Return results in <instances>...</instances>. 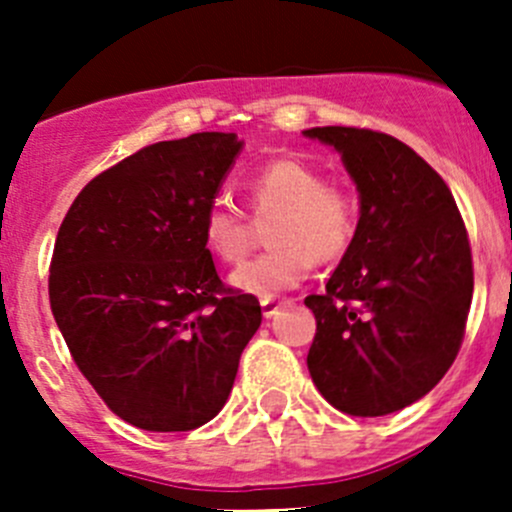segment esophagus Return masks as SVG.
Returning <instances> with one entry per match:
<instances>
[{
  "mask_svg": "<svg viewBox=\"0 0 512 512\" xmlns=\"http://www.w3.org/2000/svg\"><path fill=\"white\" fill-rule=\"evenodd\" d=\"M262 314H265V319H272L277 312H280L282 302H275V299H262Z\"/></svg>",
  "mask_w": 512,
  "mask_h": 512,
  "instance_id": "obj_1",
  "label": "esophagus"
}]
</instances>
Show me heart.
<instances>
[{"instance_id": "b5f03b06", "label": "heart", "mask_w": 512, "mask_h": 512, "mask_svg": "<svg viewBox=\"0 0 512 512\" xmlns=\"http://www.w3.org/2000/svg\"><path fill=\"white\" fill-rule=\"evenodd\" d=\"M247 200L260 218L275 215L267 240L272 250L245 262L230 285L260 299H275L302 285L314 262L347 255L359 227V203L347 188L327 185L319 168L277 158L247 180ZM203 242L218 260L237 265L250 250V223L237 208L213 203L203 215Z\"/></svg>"}]
</instances>
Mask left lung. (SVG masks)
Instances as JSON below:
<instances>
[{
    "mask_svg": "<svg viewBox=\"0 0 512 512\" xmlns=\"http://www.w3.org/2000/svg\"><path fill=\"white\" fill-rule=\"evenodd\" d=\"M342 156L359 227L324 294L307 366L319 394L352 416L406 409L461 349L473 297L466 225L441 175L399 138L366 128L302 131Z\"/></svg>",
    "mask_w": 512,
    "mask_h": 512,
    "instance_id": "left-lung-1",
    "label": "left lung"
}]
</instances>
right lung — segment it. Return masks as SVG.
I'll return each instance as SVG.
<instances>
[{"label":"right lung","mask_w":512,"mask_h":512,"mask_svg":"<svg viewBox=\"0 0 512 512\" xmlns=\"http://www.w3.org/2000/svg\"><path fill=\"white\" fill-rule=\"evenodd\" d=\"M235 133L141 148L96 175L66 213L49 302L81 374L143 431H193L223 409L257 297L225 289L203 215L240 156Z\"/></svg>","instance_id":"add662e5"}]
</instances>
